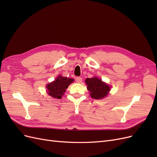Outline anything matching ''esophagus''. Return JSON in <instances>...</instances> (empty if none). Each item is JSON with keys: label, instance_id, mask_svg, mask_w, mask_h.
I'll use <instances>...</instances> for the list:
<instances>
[{"label": "esophagus", "instance_id": "obj_1", "mask_svg": "<svg viewBox=\"0 0 157 157\" xmlns=\"http://www.w3.org/2000/svg\"><path fill=\"white\" fill-rule=\"evenodd\" d=\"M75 80H76V81H77V82H78V83H80V82H82V78L81 77H76Z\"/></svg>", "mask_w": 157, "mask_h": 157}]
</instances>
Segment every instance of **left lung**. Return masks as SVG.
I'll return each mask as SVG.
<instances>
[{
  "instance_id": "1",
  "label": "left lung",
  "mask_w": 157,
  "mask_h": 157,
  "mask_svg": "<svg viewBox=\"0 0 157 157\" xmlns=\"http://www.w3.org/2000/svg\"><path fill=\"white\" fill-rule=\"evenodd\" d=\"M90 96L94 99H99L105 98L110 90V86L97 77L86 78L85 80Z\"/></svg>"
}]
</instances>
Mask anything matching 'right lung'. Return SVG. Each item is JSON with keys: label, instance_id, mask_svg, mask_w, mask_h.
I'll use <instances>...</instances> for the list:
<instances>
[{"label": "right lung", "instance_id": "1", "mask_svg": "<svg viewBox=\"0 0 157 157\" xmlns=\"http://www.w3.org/2000/svg\"><path fill=\"white\" fill-rule=\"evenodd\" d=\"M74 81L73 78L59 76L54 82L46 85L48 93L54 98L61 99L69 85Z\"/></svg>", "mask_w": 157, "mask_h": 157}]
</instances>
